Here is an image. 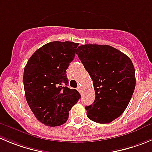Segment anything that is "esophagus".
I'll use <instances>...</instances> for the list:
<instances>
[{
  "label": "esophagus",
  "mask_w": 152,
  "mask_h": 152,
  "mask_svg": "<svg viewBox=\"0 0 152 152\" xmlns=\"http://www.w3.org/2000/svg\"><path fill=\"white\" fill-rule=\"evenodd\" d=\"M77 90L79 91V93H82V91H83V88H82V87H81V86H78Z\"/></svg>",
  "instance_id": "1"
}]
</instances>
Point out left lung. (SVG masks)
<instances>
[{"mask_svg": "<svg viewBox=\"0 0 152 152\" xmlns=\"http://www.w3.org/2000/svg\"><path fill=\"white\" fill-rule=\"evenodd\" d=\"M76 54L95 91L94 103L86 106L88 118L100 124L112 122L124 113L134 94V64L125 54L108 45H82Z\"/></svg>", "mask_w": 152, "mask_h": 152, "instance_id": "left-lung-1", "label": "left lung"}]
</instances>
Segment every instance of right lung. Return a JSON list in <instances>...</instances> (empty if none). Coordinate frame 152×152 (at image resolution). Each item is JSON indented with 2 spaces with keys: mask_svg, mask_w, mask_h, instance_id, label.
Instances as JSON below:
<instances>
[{
  "mask_svg": "<svg viewBox=\"0 0 152 152\" xmlns=\"http://www.w3.org/2000/svg\"><path fill=\"white\" fill-rule=\"evenodd\" d=\"M78 46L69 41L45 44L31 55L24 69L25 98L37 119L45 125L64 124L81 98L77 90L67 87L66 74Z\"/></svg>",
  "mask_w": 152,
  "mask_h": 152,
  "instance_id": "add662e5",
  "label": "right lung"
}]
</instances>
